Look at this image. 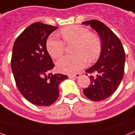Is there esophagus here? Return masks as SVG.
Segmentation results:
<instances>
[{
	"instance_id": "esophagus-1",
	"label": "esophagus",
	"mask_w": 135,
	"mask_h": 135,
	"mask_svg": "<svg viewBox=\"0 0 135 135\" xmlns=\"http://www.w3.org/2000/svg\"><path fill=\"white\" fill-rule=\"evenodd\" d=\"M81 76L80 73H76V74H73V75H68V78H79Z\"/></svg>"
}]
</instances>
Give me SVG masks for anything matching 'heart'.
I'll use <instances>...</instances> for the list:
<instances>
[{"label": "heart", "instance_id": "1", "mask_svg": "<svg viewBox=\"0 0 135 135\" xmlns=\"http://www.w3.org/2000/svg\"><path fill=\"white\" fill-rule=\"evenodd\" d=\"M60 34L66 44L75 43L73 52L75 54L62 57L57 63L58 70L64 73H75L86 65L87 60L92 62L99 57L101 42L97 35L81 26H70L61 30ZM46 49L51 57L58 59L65 51V43L52 35L46 41Z\"/></svg>", "mask_w": 135, "mask_h": 135}]
</instances>
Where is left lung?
<instances>
[{
  "label": "left lung",
  "instance_id": "left-lung-1",
  "mask_svg": "<svg viewBox=\"0 0 135 135\" xmlns=\"http://www.w3.org/2000/svg\"><path fill=\"white\" fill-rule=\"evenodd\" d=\"M83 25H89L100 35L101 52L97 62L86 70L90 75V85L84 89L85 96L93 101H101L111 96L123 79L125 52L121 41L114 32L97 20H89Z\"/></svg>",
  "mask_w": 135,
  "mask_h": 135
}]
</instances>
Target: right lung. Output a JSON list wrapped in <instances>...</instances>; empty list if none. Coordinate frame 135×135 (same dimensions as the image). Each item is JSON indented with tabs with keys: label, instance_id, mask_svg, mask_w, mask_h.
I'll use <instances>...</instances> for the list:
<instances>
[{
	"label": "right lung",
	"instance_id": "1",
	"mask_svg": "<svg viewBox=\"0 0 135 135\" xmlns=\"http://www.w3.org/2000/svg\"><path fill=\"white\" fill-rule=\"evenodd\" d=\"M57 27L35 22L22 32L14 42L11 70L18 89L30 103L49 106L57 100L60 84L68 78L52 74L54 65L46 49V41Z\"/></svg>",
	"mask_w": 135,
	"mask_h": 135
}]
</instances>
